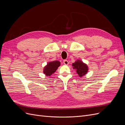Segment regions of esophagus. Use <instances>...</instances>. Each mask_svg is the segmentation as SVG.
<instances>
[{
  "mask_svg": "<svg viewBox=\"0 0 125 125\" xmlns=\"http://www.w3.org/2000/svg\"><path fill=\"white\" fill-rule=\"evenodd\" d=\"M63 63L65 64V65H68L69 64V62H68V61L67 60H63Z\"/></svg>",
  "mask_w": 125,
  "mask_h": 125,
  "instance_id": "obj_1",
  "label": "esophagus"
}]
</instances>
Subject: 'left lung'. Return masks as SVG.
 <instances>
[{
    "label": "left lung",
    "mask_w": 125,
    "mask_h": 125,
    "mask_svg": "<svg viewBox=\"0 0 125 125\" xmlns=\"http://www.w3.org/2000/svg\"><path fill=\"white\" fill-rule=\"evenodd\" d=\"M72 66L73 69L76 70L79 77H81L85 75L88 71V67L85 63H84L81 60H77L75 62L73 63Z\"/></svg>",
    "instance_id": "left-lung-1"
}]
</instances>
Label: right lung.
<instances>
[{"label":"right lung","mask_w":125,"mask_h":125,"mask_svg":"<svg viewBox=\"0 0 125 125\" xmlns=\"http://www.w3.org/2000/svg\"><path fill=\"white\" fill-rule=\"evenodd\" d=\"M60 65V62L58 60L48 62L47 65L44 67L43 73L46 75L51 76L52 73H54L57 70Z\"/></svg>","instance_id":"add662e5"}]
</instances>
